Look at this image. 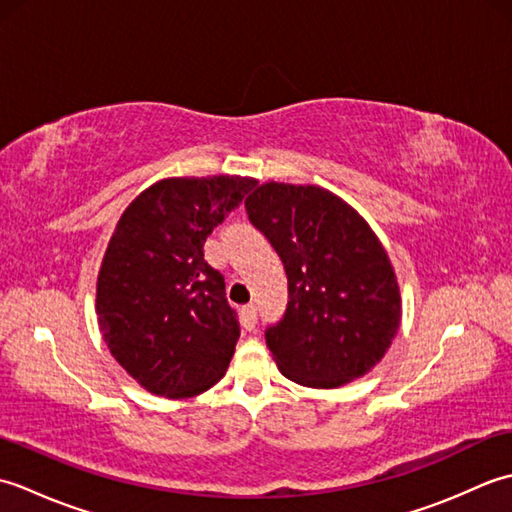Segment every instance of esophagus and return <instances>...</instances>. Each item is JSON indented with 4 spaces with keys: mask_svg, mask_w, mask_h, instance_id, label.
<instances>
[{
    "mask_svg": "<svg viewBox=\"0 0 512 512\" xmlns=\"http://www.w3.org/2000/svg\"><path fill=\"white\" fill-rule=\"evenodd\" d=\"M242 325L248 332L255 330V325H257V308L255 306H244L242 308Z\"/></svg>",
    "mask_w": 512,
    "mask_h": 512,
    "instance_id": "1",
    "label": "esophagus"
}]
</instances>
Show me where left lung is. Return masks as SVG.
<instances>
[{"mask_svg": "<svg viewBox=\"0 0 512 512\" xmlns=\"http://www.w3.org/2000/svg\"><path fill=\"white\" fill-rule=\"evenodd\" d=\"M246 213L288 275L286 314L266 330L279 372L317 389L365 376L400 325V288L376 233L312 184L266 182L246 198Z\"/></svg>", "mask_w": 512, "mask_h": 512, "instance_id": "8db88e82", "label": "left lung"}]
</instances>
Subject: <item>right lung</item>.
Listing matches in <instances>:
<instances>
[{
	"label": "right lung",
	"instance_id": "right-lung-1",
	"mask_svg": "<svg viewBox=\"0 0 512 512\" xmlns=\"http://www.w3.org/2000/svg\"><path fill=\"white\" fill-rule=\"evenodd\" d=\"M257 180L165 178L127 206L96 281L103 339L147 391L191 398L226 372L239 339L224 277L204 242Z\"/></svg>",
	"mask_w": 512,
	"mask_h": 512
}]
</instances>
